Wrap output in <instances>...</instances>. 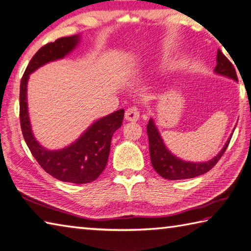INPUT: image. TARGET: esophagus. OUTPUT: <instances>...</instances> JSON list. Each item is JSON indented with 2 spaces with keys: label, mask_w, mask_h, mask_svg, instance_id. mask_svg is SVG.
<instances>
[{
  "label": "esophagus",
  "mask_w": 251,
  "mask_h": 251,
  "mask_svg": "<svg viewBox=\"0 0 251 251\" xmlns=\"http://www.w3.org/2000/svg\"><path fill=\"white\" fill-rule=\"evenodd\" d=\"M140 113L136 106H131V108L127 109L125 112V120L128 122H137L139 120Z\"/></svg>",
  "instance_id": "esophagus-1"
}]
</instances>
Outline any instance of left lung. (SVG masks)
Returning <instances> with one entry per match:
<instances>
[{
  "instance_id": "obj_1",
  "label": "left lung",
  "mask_w": 251,
  "mask_h": 251,
  "mask_svg": "<svg viewBox=\"0 0 251 251\" xmlns=\"http://www.w3.org/2000/svg\"><path fill=\"white\" fill-rule=\"evenodd\" d=\"M215 72L217 74H220V75L232 78L236 82L238 81L235 69H234L231 61L223 55V52L220 50H218L217 52V66L215 68ZM147 131L149 137V146H150L149 149H150L152 166L159 176L168 180L190 179L209 172L221 158L223 153L226 152L233 135L232 134L230 138H228L222 150L214 158H211L210 161L193 163L183 161V159L174 155L168 150V148L165 146L161 134H159L157 127L154 124V121L152 119H150L148 123Z\"/></svg>"
}]
</instances>
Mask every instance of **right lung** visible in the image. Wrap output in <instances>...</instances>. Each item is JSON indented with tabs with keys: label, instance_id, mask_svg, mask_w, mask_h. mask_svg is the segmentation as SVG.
<instances>
[{
	"label": "right lung",
	"instance_id": "1",
	"mask_svg": "<svg viewBox=\"0 0 251 251\" xmlns=\"http://www.w3.org/2000/svg\"><path fill=\"white\" fill-rule=\"evenodd\" d=\"M79 35L60 37L44 45L32 57L20 83V125L25 141L32 155L47 174L71 183H89L97 179L108 163L111 139L122 126L125 111L121 109L94 122L76 141L61 150L50 151L42 147L33 136L28 114L26 84L29 75L45 63L62 59L75 49Z\"/></svg>",
	"mask_w": 251,
	"mask_h": 251
}]
</instances>
